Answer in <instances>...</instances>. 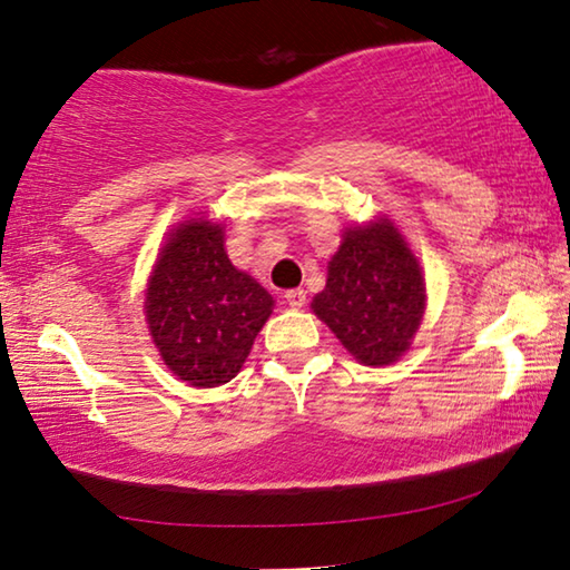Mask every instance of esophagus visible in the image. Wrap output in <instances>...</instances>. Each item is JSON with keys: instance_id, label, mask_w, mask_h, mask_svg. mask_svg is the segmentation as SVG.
<instances>
[{"instance_id": "esophagus-1", "label": "esophagus", "mask_w": 570, "mask_h": 570, "mask_svg": "<svg viewBox=\"0 0 570 570\" xmlns=\"http://www.w3.org/2000/svg\"><path fill=\"white\" fill-rule=\"evenodd\" d=\"M284 298L292 308H302L306 304V292H304V288H288Z\"/></svg>"}]
</instances>
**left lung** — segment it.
<instances>
[{
  "instance_id": "8db88e82",
  "label": "left lung",
  "mask_w": 570,
  "mask_h": 570,
  "mask_svg": "<svg viewBox=\"0 0 570 570\" xmlns=\"http://www.w3.org/2000/svg\"><path fill=\"white\" fill-rule=\"evenodd\" d=\"M424 276L390 218L344 230L326 286L312 308L346 352L366 366L397 362L420 330Z\"/></svg>"
}]
</instances>
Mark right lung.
Instances as JSON below:
<instances>
[{"label":"right lung","instance_id":"1","mask_svg":"<svg viewBox=\"0 0 570 570\" xmlns=\"http://www.w3.org/2000/svg\"><path fill=\"white\" fill-rule=\"evenodd\" d=\"M274 312V296L230 264L224 226L208 218L170 230L146 292V322L163 362L190 387L236 377Z\"/></svg>","mask_w":570,"mask_h":570}]
</instances>
